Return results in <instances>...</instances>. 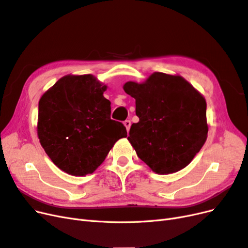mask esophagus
Listing matches in <instances>:
<instances>
[{"label":"esophagus","instance_id":"34e87169","mask_svg":"<svg viewBox=\"0 0 248 248\" xmlns=\"http://www.w3.org/2000/svg\"><path fill=\"white\" fill-rule=\"evenodd\" d=\"M124 126H125L126 131L129 132V131H130V127H131V121H125V122L124 123Z\"/></svg>","mask_w":248,"mask_h":248}]
</instances>
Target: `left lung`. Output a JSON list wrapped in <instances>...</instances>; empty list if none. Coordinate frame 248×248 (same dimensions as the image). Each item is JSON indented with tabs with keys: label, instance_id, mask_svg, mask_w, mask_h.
I'll return each instance as SVG.
<instances>
[{
	"label": "left lung",
	"instance_id": "left-lung-1",
	"mask_svg": "<svg viewBox=\"0 0 248 248\" xmlns=\"http://www.w3.org/2000/svg\"><path fill=\"white\" fill-rule=\"evenodd\" d=\"M124 91L136 100L137 124L127 140L156 174L186 168L201 150L208 124L206 101L180 75L155 72L144 82L127 81Z\"/></svg>",
	"mask_w": 248,
	"mask_h": 248
}]
</instances>
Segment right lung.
<instances>
[{"mask_svg": "<svg viewBox=\"0 0 248 248\" xmlns=\"http://www.w3.org/2000/svg\"><path fill=\"white\" fill-rule=\"evenodd\" d=\"M106 90L91 74L66 75L40 99L38 138L62 171L73 176L92 174L115 142L126 137L124 125L110 118Z\"/></svg>", "mask_w": 248, "mask_h": 248, "instance_id": "right-lung-1", "label": "right lung"}]
</instances>
